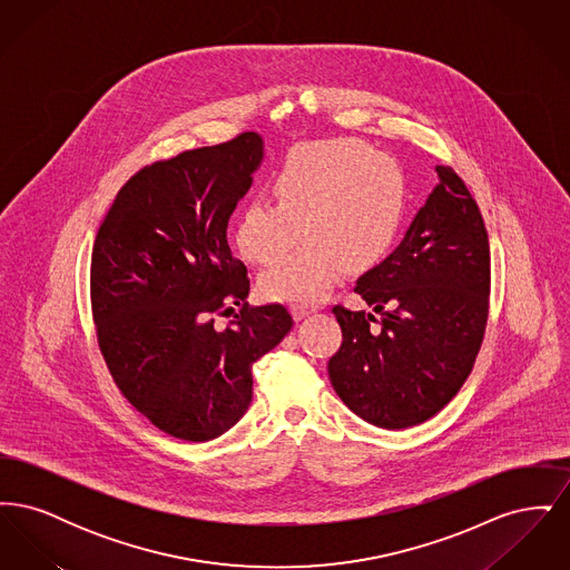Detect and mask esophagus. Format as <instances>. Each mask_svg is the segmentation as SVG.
<instances>
[{
  "label": "esophagus",
  "mask_w": 570,
  "mask_h": 570,
  "mask_svg": "<svg viewBox=\"0 0 570 570\" xmlns=\"http://www.w3.org/2000/svg\"><path fill=\"white\" fill-rule=\"evenodd\" d=\"M314 312H316L314 305H305V303H293V305H291V314H293L295 321H303L305 316H309V314H314Z\"/></svg>",
  "instance_id": "obj_1"
}]
</instances>
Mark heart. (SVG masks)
<instances>
[{
	"instance_id": "b5f03b06",
	"label": "heart",
	"mask_w": 570,
	"mask_h": 570,
	"mask_svg": "<svg viewBox=\"0 0 570 570\" xmlns=\"http://www.w3.org/2000/svg\"><path fill=\"white\" fill-rule=\"evenodd\" d=\"M273 200H245L233 239L247 263L277 261L301 230L305 244L261 275V295L282 303H316L342 269L376 267L404 217V177L397 164L354 138L298 145L277 164Z\"/></svg>"
}]
</instances>
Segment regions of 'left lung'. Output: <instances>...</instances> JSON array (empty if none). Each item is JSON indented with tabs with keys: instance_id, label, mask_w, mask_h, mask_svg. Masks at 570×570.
Segmentation results:
<instances>
[{
	"instance_id": "left-lung-1",
	"label": "left lung",
	"mask_w": 570,
	"mask_h": 570,
	"mask_svg": "<svg viewBox=\"0 0 570 570\" xmlns=\"http://www.w3.org/2000/svg\"><path fill=\"white\" fill-rule=\"evenodd\" d=\"M402 244L356 279L354 293L382 316L333 314L342 346L328 358L340 400L382 430H406L446 406L472 372L488 325L489 242L483 216L451 166Z\"/></svg>"
}]
</instances>
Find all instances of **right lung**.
<instances>
[{
    "label": "right lung",
    "instance_id": "obj_1",
    "mask_svg": "<svg viewBox=\"0 0 570 570\" xmlns=\"http://www.w3.org/2000/svg\"><path fill=\"white\" fill-rule=\"evenodd\" d=\"M265 142L245 132L145 166L119 190L91 254L98 344L128 402L164 434L207 442L252 402V365L293 328L284 305L247 307L226 226ZM243 312L226 330L216 313Z\"/></svg>",
    "mask_w": 570,
    "mask_h": 570
}]
</instances>
